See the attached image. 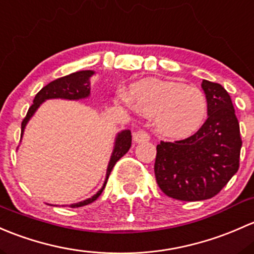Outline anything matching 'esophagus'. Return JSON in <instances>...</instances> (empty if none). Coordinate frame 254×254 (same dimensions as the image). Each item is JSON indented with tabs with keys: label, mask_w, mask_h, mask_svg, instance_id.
<instances>
[{
	"label": "esophagus",
	"mask_w": 254,
	"mask_h": 254,
	"mask_svg": "<svg viewBox=\"0 0 254 254\" xmlns=\"http://www.w3.org/2000/svg\"><path fill=\"white\" fill-rule=\"evenodd\" d=\"M149 139H150V137L145 130H137V132L133 133V140L135 143H144L148 142Z\"/></svg>",
	"instance_id": "esophagus-1"
}]
</instances>
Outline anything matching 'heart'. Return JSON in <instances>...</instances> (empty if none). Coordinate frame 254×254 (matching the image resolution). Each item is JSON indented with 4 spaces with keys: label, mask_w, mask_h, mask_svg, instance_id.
<instances>
[{
    "label": "heart",
    "mask_w": 254,
    "mask_h": 254,
    "mask_svg": "<svg viewBox=\"0 0 254 254\" xmlns=\"http://www.w3.org/2000/svg\"><path fill=\"white\" fill-rule=\"evenodd\" d=\"M115 103L154 117L156 132L169 139L194 134L208 114V101L199 88L160 78H143L128 91H116Z\"/></svg>",
    "instance_id": "obj_1"
}]
</instances>
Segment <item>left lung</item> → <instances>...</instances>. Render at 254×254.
Here are the masks:
<instances>
[{
    "label": "left lung",
    "instance_id": "obj_1",
    "mask_svg": "<svg viewBox=\"0 0 254 254\" xmlns=\"http://www.w3.org/2000/svg\"><path fill=\"white\" fill-rule=\"evenodd\" d=\"M208 119L197 133L156 146V182L169 197L185 202L218 194L239 170L242 140L231 96L218 83L203 79Z\"/></svg>",
    "mask_w": 254,
    "mask_h": 254
}]
</instances>
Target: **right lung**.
Returning <instances> with one entry per match:
<instances>
[{
  "label": "right lung",
  "mask_w": 254,
  "mask_h": 254,
  "mask_svg": "<svg viewBox=\"0 0 254 254\" xmlns=\"http://www.w3.org/2000/svg\"><path fill=\"white\" fill-rule=\"evenodd\" d=\"M95 75V70L85 69V70H78V72L70 73L68 75L59 78V79L52 80L48 85H45L38 94L35 95L33 101V105L28 110V114L25 119L22 122V135H20V142H22L23 134H24L25 127H27L28 122L30 121L31 117L35 115L38 109L40 108L41 104L45 103L46 100H51V99H62V100H83V99H88L90 96V78ZM130 144H132V135H130L129 129H124L119 132L115 137L114 149H112L111 156L108 164V169H106V176L105 181L100 190L91 195L90 198L82 200V202L73 203L69 204V208H79V206H84L93 203L99 198V195L103 193L104 188H105L106 182L111 174L112 169H114L115 164L129 150ZM57 206V205H56Z\"/></svg>",
  "instance_id": "right-lung-1"
}]
</instances>
